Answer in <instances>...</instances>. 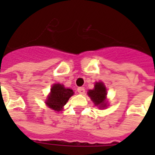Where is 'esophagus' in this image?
I'll use <instances>...</instances> for the list:
<instances>
[{
	"label": "esophagus",
	"mask_w": 155,
	"mask_h": 155,
	"mask_svg": "<svg viewBox=\"0 0 155 155\" xmlns=\"http://www.w3.org/2000/svg\"><path fill=\"white\" fill-rule=\"evenodd\" d=\"M77 92L80 93V94H84L85 92V89H84V87H78L77 88Z\"/></svg>",
	"instance_id": "34e87169"
}]
</instances>
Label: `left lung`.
<instances>
[{"mask_svg":"<svg viewBox=\"0 0 155 155\" xmlns=\"http://www.w3.org/2000/svg\"><path fill=\"white\" fill-rule=\"evenodd\" d=\"M88 97L91 98L92 102L96 106H98L99 108H104L107 107L108 101H106L107 89L102 82H97L95 84L94 88L92 90H88L87 92Z\"/></svg>","mask_w":155,"mask_h":155,"instance_id":"left-lung-1","label":"left lung"}]
</instances>
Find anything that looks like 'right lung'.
I'll return each mask as SVG.
<instances>
[{
	"mask_svg": "<svg viewBox=\"0 0 155 155\" xmlns=\"http://www.w3.org/2000/svg\"><path fill=\"white\" fill-rule=\"evenodd\" d=\"M74 92L71 88H66L63 84H54L51 88V92L46 101L47 104L50 108L59 112L63 110V106L65 105L68 100L73 96Z\"/></svg>",
	"mask_w": 155,
	"mask_h": 155,
	"instance_id": "right-lung-1",
	"label": "right lung"
}]
</instances>
